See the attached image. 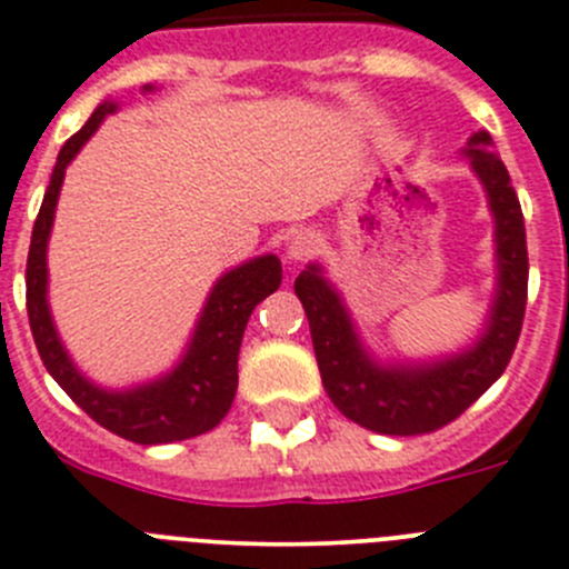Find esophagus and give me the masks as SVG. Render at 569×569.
<instances>
[{
  "label": "esophagus",
  "instance_id": "esophagus-1",
  "mask_svg": "<svg viewBox=\"0 0 569 569\" xmlns=\"http://www.w3.org/2000/svg\"><path fill=\"white\" fill-rule=\"evenodd\" d=\"M317 247H320V238H317V232H311V229H297L295 234H291L289 240V258L291 260H309L311 254L317 252Z\"/></svg>",
  "mask_w": 569,
  "mask_h": 569
}]
</instances>
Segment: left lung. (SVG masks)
I'll use <instances>...</instances> for the list:
<instances>
[{
	"instance_id": "obj_1",
	"label": "left lung",
	"mask_w": 569,
	"mask_h": 569,
	"mask_svg": "<svg viewBox=\"0 0 569 569\" xmlns=\"http://www.w3.org/2000/svg\"><path fill=\"white\" fill-rule=\"evenodd\" d=\"M476 176L488 189L496 218V258H499V295L488 331L470 351L425 368H380L357 342L340 297L309 266L295 280V291L309 317L317 368L322 388L342 417L368 431L391 437H417L445 428L468 411L499 380L521 335L527 306V240L525 214L510 183L508 170L493 152L488 130L468 141Z\"/></svg>"
}]
</instances>
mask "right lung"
I'll return each mask as SVG.
<instances>
[{"mask_svg": "<svg viewBox=\"0 0 569 569\" xmlns=\"http://www.w3.org/2000/svg\"><path fill=\"white\" fill-rule=\"evenodd\" d=\"M144 90H150V87H144ZM112 110H116V104H110V101L99 104V110L87 119V124L64 141L59 158H56L53 176H50L42 209L36 214L33 234H30L28 272H24L30 331H33L39 357H42L44 368L53 373V380L101 428L138 445L181 442V439L212 431L232 408L234 391H238L240 340H243L254 306L272 291H278L283 269H280V260L274 254H266V258L249 260V263L223 274L209 295L187 357L170 377L127 393H110L90 386L76 371L70 357L64 355L53 320H50L44 252H48L50 227H53V212L61 181H64V170Z\"/></svg>", "mask_w": 569, "mask_h": 569, "instance_id": "add662e5", "label": "right lung"}]
</instances>
